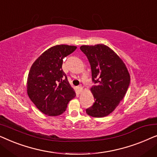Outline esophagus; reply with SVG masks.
<instances>
[{
    "label": "esophagus",
    "mask_w": 157,
    "mask_h": 157,
    "mask_svg": "<svg viewBox=\"0 0 157 157\" xmlns=\"http://www.w3.org/2000/svg\"><path fill=\"white\" fill-rule=\"evenodd\" d=\"M77 89H78V91L79 94L81 93V91H83V87L81 86H78V88H77Z\"/></svg>",
    "instance_id": "1"
}]
</instances>
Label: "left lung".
<instances>
[{"label":"left lung","instance_id":"1","mask_svg":"<svg viewBox=\"0 0 157 157\" xmlns=\"http://www.w3.org/2000/svg\"><path fill=\"white\" fill-rule=\"evenodd\" d=\"M91 65V88L94 98L92 106L86 111L96 118L112 113L123 99L130 83V76L125 63L112 49L104 44L83 45L80 47Z\"/></svg>","mask_w":157,"mask_h":157}]
</instances>
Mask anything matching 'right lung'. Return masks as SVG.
Here are the masks:
<instances>
[{"instance_id":"1","label":"right lung","mask_w":157,"mask_h":157,"mask_svg":"<svg viewBox=\"0 0 157 157\" xmlns=\"http://www.w3.org/2000/svg\"><path fill=\"white\" fill-rule=\"evenodd\" d=\"M77 47L56 45L44 51L31 66L27 79L30 99L44 114L56 117L63 113L76 96L74 89L62 70L63 59Z\"/></svg>"}]
</instances>
